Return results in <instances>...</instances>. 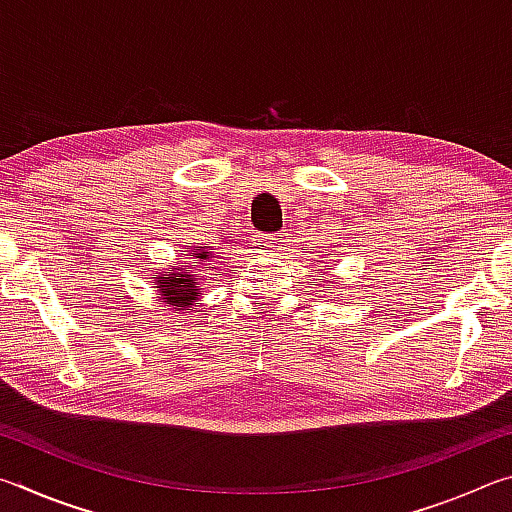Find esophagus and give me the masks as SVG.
<instances>
[{
	"mask_svg": "<svg viewBox=\"0 0 512 512\" xmlns=\"http://www.w3.org/2000/svg\"><path fill=\"white\" fill-rule=\"evenodd\" d=\"M255 241H257V246H259V248L266 250V248H273V246H275L277 237H275V235H257V237H255Z\"/></svg>",
	"mask_w": 512,
	"mask_h": 512,
	"instance_id": "1",
	"label": "esophagus"
}]
</instances>
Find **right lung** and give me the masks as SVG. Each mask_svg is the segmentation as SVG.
<instances>
[{"label": "right lung", "instance_id": "1", "mask_svg": "<svg viewBox=\"0 0 512 512\" xmlns=\"http://www.w3.org/2000/svg\"><path fill=\"white\" fill-rule=\"evenodd\" d=\"M214 246L201 244L187 250H180L178 259L187 255L189 268H183L176 264L171 268H155L158 275L153 277L155 291H158V298L164 307H171L173 314H187L189 307H196L198 300H201V284H203V273L214 268L210 262L214 257Z\"/></svg>", "mask_w": 512, "mask_h": 512}]
</instances>
